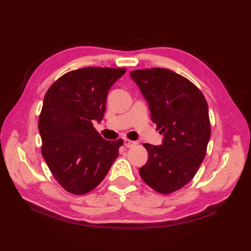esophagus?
Masks as SVG:
<instances>
[{
  "label": "esophagus",
  "mask_w": 251,
  "mask_h": 251,
  "mask_svg": "<svg viewBox=\"0 0 251 251\" xmlns=\"http://www.w3.org/2000/svg\"><path fill=\"white\" fill-rule=\"evenodd\" d=\"M136 141H132V140H129V139H125L124 140V146L126 147V148H131V147H134V146H136Z\"/></svg>",
  "instance_id": "obj_1"
}]
</instances>
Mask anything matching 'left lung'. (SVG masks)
<instances>
[{
	"instance_id": "1",
	"label": "left lung",
	"mask_w": 251,
	"mask_h": 251,
	"mask_svg": "<svg viewBox=\"0 0 251 251\" xmlns=\"http://www.w3.org/2000/svg\"><path fill=\"white\" fill-rule=\"evenodd\" d=\"M130 76L164 134L162 146L143 145L149 158L139 174L154 191L170 194L194 178L205 158L211 134L207 101L199 87L168 69L134 70Z\"/></svg>"
}]
</instances>
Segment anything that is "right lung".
I'll return each mask as SVG.
<instances>
[{
	"mask_svg": "<svg viewBox=\"0 0 251 251\" xmlns=\"http://www.w3.org/2000/svg\"><path fill=\"white\" fill-rule=\"evenodd\" d=\"M125 68L86 67L63 74L50 85L39 117L42 155L57 182L83 195L110 170L123 139L105 140L94 128L101 121L109 89Z\"/></svg>",
	"mask_w": 251,
	"mask_h": 251,
	"instance_id": "add662e5",
	"label": "right lung"
}]
</instances>
